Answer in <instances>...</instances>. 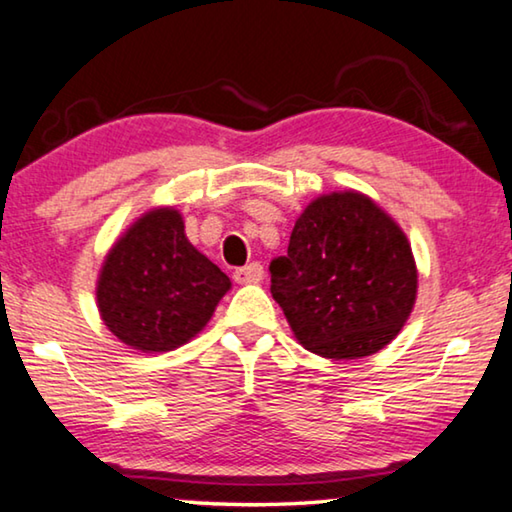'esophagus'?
<instances>
[{
	"label": "esophagus",
	"mask_w": 512,
	"mask_h": 512,
	"mask_svg": "<svg viewBox=\"0 0 512 512\" xmlns=\"http://www.w3.org/2000/svg\"><path fill=\"white\" fill-rule=\"evenodd\" d=\"M263 265L261 263H249L245 267H238L233 274V279L238 283H258L263 281Z\"/></svg>",
	"instance_id": "obj_1"
}]
</instances>
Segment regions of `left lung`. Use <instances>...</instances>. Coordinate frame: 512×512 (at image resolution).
Here are the masks:
<instances>
[{
	"mask_svg": "<svg viewBox=\"0 0 512 512\" xmlns=\"http://www.w3.org/2000/svg\"><path fill=\"white\" fill-rule=\"evenodd\" d=\"M270 274L272 297L297 341L336 361L389 345L410 318L419 288L405 231L357 190L313 199Z\"/></svg>",
	"mask_w": 512,
	"mask_h": 512,
	"instance_id": "obj_1",
	"label": "left lung"
}]
</instances>
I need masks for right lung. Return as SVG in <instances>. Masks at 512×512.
Instances as JSON below:
<instances>
[{"mask_svg": "<svg viewBox=\"0 0 512 512\" xmlns=\"http://www.w3.org/2000/svg\"><path fill=\"white\" fill-rule=\"evenodd\" d=\"M231 279L185 235L174 206L144 212L102 261L96 302L105 327L139 352H169L208 325Z\"/></svg>", "mask_w": 512, "mask_h": 512, "instance_id": "add662e5", "label": "right lung"}]
</instances>
